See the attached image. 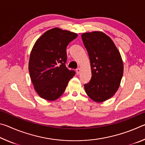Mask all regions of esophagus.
<instances>
[{"instance_id":"34e87169","label":"esophagus","mask_w":145,"mask_h":145,"mask_svg":"<svg viewBox=\"0 0 145 145\" xmlns=\"http://www.w3.org/2000/svg\"><path fill=\"white\" fill-rule=\"evenodd\" d=\"M76 72H77V75H78V74H79V73H80V69L79 68H77V69L76 70Z\"/></svg>"}]
</instances>
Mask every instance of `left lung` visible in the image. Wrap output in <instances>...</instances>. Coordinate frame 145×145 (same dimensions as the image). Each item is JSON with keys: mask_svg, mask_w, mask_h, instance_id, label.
<instances>
[{"mask_svg": "<svg viewBox=\"0 0 145 145\" xmlns=\"http://www.w3.org/2000/svg\"><path fill=\"white\" fill-rule=\"evenodd\" d=\"M81 37L92 75L84 84L86 93L93 101L102 102L113 96L120 86L123 74L121 55L111 39L102 32L83 33Z\"/></svg>", "mask_w": 145, "mask_h": 145, "instance_id": "8db88e82", "label": "left lung"}]
</instances>
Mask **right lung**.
I'll return each mask as SVG.
<instances>
[{"mask_svg":"<svg viewBox=\"0 0 145 145\" xmlns=\"http://www.w3.org/2000/svg\"><path fill=\"white\" fill-rule=\"evenodd\" d=\"M77 34L54 28L45 32L32 49L29 63L31 81L39 96L55 100L65 92L75 72L68 69L66 49Z\"/></svg>","mask_w":145,"mask_h":145,"instance_id":"1","label":"right lung"}]
</instances>
